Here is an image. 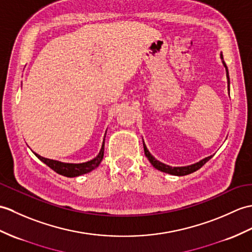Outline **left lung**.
<instances>
[{
    "mask_svg": "<svg viewBox=\"0 0 252 252\" xmlns=\"http://www.w3.org/2000/svg\"><path fill=\"white\" fill-rule=\"evenodd\" d=\"M220 58H221L222 64H223L224 67H225L226 79H227V89L230 90L229 69H227V66H226V64H225V62L223 60V56H222V54L220 55ZM229 94H230V92H229ZM143 145H144L145 155H146V157H147V159L149 160V162L151 163V165H153L155 168H157L158 171H161L163 173H166V174H169V175H175V176H185V175H188V174H191L193 172L197 171V169H200L204 164H205L207 161H209L210 159H212L213 156H214L213 155V156H209V157L204 158V159H202L201 161H198V162L194 163V164H191V165H187V166H169L167 164H164V163L160 162L159 160H157L156 158L149 153V150L147 149V147H146L144 139H143Z\"/></svg>",
    "mask_w": 252,
    "mask_h": 252,
    "instance_id": "1",
    "label": "left lung"
}]
</instances>
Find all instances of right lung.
<instances>
[{
	"label": "right lung",
	"mask_w": 252,
	"mask_h": 252,
	"mask_svg": "<svg viewBox=\"0 0 252 252\" xmlns=\"http://www.w3.org/2000/svg\"><path fill=\"white\" fill-rule=\"evenodd\" d=\"M106 132L104 134L102 147H101V150H99L98 155L95 158H93V159L90 161L83 162V163H66V162H61L58 160L47 159V158L39 156L36 153H33V154L36 156L43 163H45L47 166H49L51 169H54L56 173L62 175V176L77 177V176H80V175L90 173L91 171H93V169L96 168L99 165V163H101L104 157V144H105V137H106Z\"/></svg>",
	"instance_id": "add662e5"
}]
</instances>
